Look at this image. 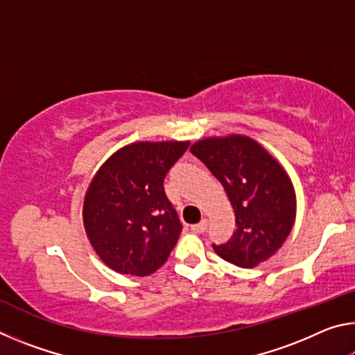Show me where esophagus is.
<instances>
[{"instance_id":"1","label":"esophagus","mask_w":355,"mask_h":355,"mask_svg":"<svg viewBox=\"0 0 355 355\" xmlns=\"http://www.w3.org/2000/svg\"><path fill=\"white\" fill-rule=\"evenodd\" d=\"M207 227H208V220L207 219H202L199 224H196V225H192L191 227V230L194 232V233H203L207 230Z\"/></svg>"}]
</instances>
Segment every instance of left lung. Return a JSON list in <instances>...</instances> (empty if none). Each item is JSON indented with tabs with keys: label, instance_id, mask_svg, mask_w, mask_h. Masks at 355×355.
<instances>
[{
	"label": "left lung",
	"instance_id": "left-lung-1",
	"mask_svg": "<svg viewBox=\"0 0 355 355\" xmlns=\"http://www.w3.org/2000/svg\"><path fill=\"white\" fill-rule=\"evenodd\" d=\"M189 150L224 186L235 209L236 230L227 243L213 244L216 254L239 268L272 257L296 218V194L284 167L248 136L207 137Z\"/></svg>",
	"mask_w": 355,
	"mask_h": 355
}]
</instances>
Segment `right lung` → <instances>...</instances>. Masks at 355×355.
Returning <instances> with one entry per match:
<instances>
[{
    "mask_svg": "<svg viewBox=\"0 0 355 355\" xmlns=\"http://www.w3.org/2000/svg\"><path fill=\"white\" fill-rule=\"evenodd\" d=\"M189 142H135L117 150L95 173L83 220L98 257L137 277L163 266L182 233L164 178Z\"/></svg>",
    "mask_w": 355,
    "mask_h": 355,
    "instance_id": "add662e5",
    "label": "right lung"
}]
</instances>
